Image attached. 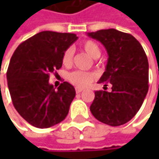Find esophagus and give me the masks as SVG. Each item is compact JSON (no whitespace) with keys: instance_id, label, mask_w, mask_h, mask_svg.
I'll use <instances>...</instances> for the list:
<instances>
[{"instance_id":"1","label":"esophagus","mask_w":159,"mask_h":159,"mask_svg":"<svg viewBox=\"0 0 159 159\" xmlns=\"http://www.w3.org/2000/svg\"><path fill=\"white\" fill-rule=\"evenodd\" d=\"M82 91H83L82 88H79V87H76V88H75V92H76L77 94H78V93H81Z\"/></svg>"}]
</instances>
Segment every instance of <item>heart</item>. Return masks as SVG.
I'll list each match as a JSON object with an SVG mask.
<instances>
[{"label": "heart", "mask_w": 159, "mask_h": 159, "mask_svg": "<svg viewBox=\"0 0 159 159\" xmlns=\"http://www.w3.org/2000/svg\"><path fill=\"white\" fill-rule=\"evenodd\" d=\"M81 48L88 54L90 57L97 59L100 56L101 50L99 46L93 40H85L81 44ZM73 58H74V50L72 48H66L61 56V62L64 66H70L73 63ZM96 78V75L93 73L90 72H84V71H75L68 75L67 79L73 84L74 85L84 88L87 86L92 81Z\"/></svg>", "instance_id": "b5f03b06"}]
</instances>
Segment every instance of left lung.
<instances>
[{"label":"left lung","mask_w":159,"mask_h":159,"mask_svg":"<svg viewBox=\"0 0 159 159\" xmlns=\"http://www.w3.org/2000/svg\"><path fill=\"white\" fill-rule=\"evenodd\" d=\"M87 36L101 42L107 49L108 63L98 84L112 85L111 92H95L91 113L105 124L122 125L135 116L147 94L146 54L134 36L114 28L87 33Z\"/></svg>","instance_id":"left-lung-1"}]
</instances>
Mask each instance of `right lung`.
<instances>
[{
	"mask_svg": "<svg viewBox=\"0 0 159 159\" xmlns=\"http://www.w3.org/2000/svg\"><path fill=\"white\" fill-rule=\"evenodd\" d=\"M77 39L75 34L42 31L22 42L11 58L6 75L13 104L37 128L58 124L69 112L75 87L63 82L55 90L48 79L61 67L63 51Z\"/></svg>",
	"mask_w": 159,
	"mask_h": 159,
	"instance_id": "add662e5",
	"label": "right lung"
}]
</instances>
